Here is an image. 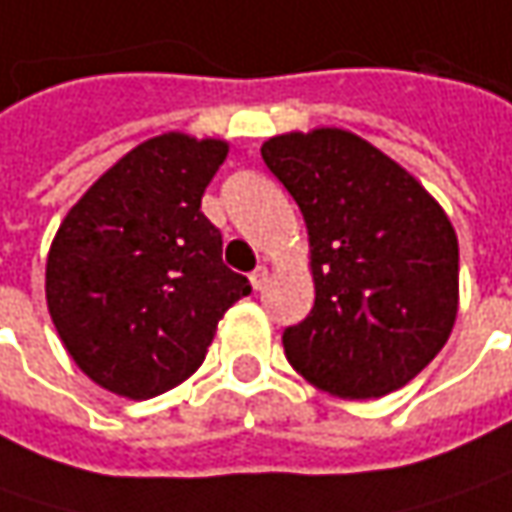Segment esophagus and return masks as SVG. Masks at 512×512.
Masks as SVG:
<instances>
[{
    "label": "esophagus",
    "mask_w": 512,
    "mask_h": 512,
    "mask_svg": "<svg viewBox=\"0 0 512 512\" xmlns=\"http://www.w3.org/2000/svg\"><path fill=\"white\" fill-rule=\"evenodd\" d=\"M267 279H270V270H267L265 265H259L250 273V285H253V290H262V287L267 285Z\"/></svg>",
    "instance_id": "esophagus-1"
}]
</instances>
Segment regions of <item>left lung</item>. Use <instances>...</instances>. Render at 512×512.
<instances>
[{
	"label": "left lung",
	"mask_w": 512,
	"mask_h": 512,
	"mask_svg": "<svg viewBox=\"0 0 512 512\" xmlns=\"http://www.w3.org/2000/svg\"><path fill=\"white\" fill-rule=\"evenodd\" d=\"M307 225L316 302L287 327V362L339 399H379L436 359L459 313V239L442 205L342 128L262 145Z\"/></svg>",
	"instance_id": "left-lung-1"
}]
</instances>
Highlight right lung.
Here are the masks:
<instances>
[{
  "mask_svg": "<svg viewBox=\"0 0 512 512\" xmlns=\"http://www.w3.org/2000/svg\"><path fill=\"white\" fill-rule=\"evenodd\" d=\"M225 156V139L153 136L105 170L53 236L50 319L79 370L116 396L142 402L193 376L227 307L250 293L202 213Z\"/></svg>",
  "mask_w": 512,
  "mask_h": 512,
  "instance_id": "add662e5",
  "label": "right lung"
}]
</instances>
